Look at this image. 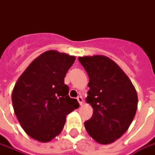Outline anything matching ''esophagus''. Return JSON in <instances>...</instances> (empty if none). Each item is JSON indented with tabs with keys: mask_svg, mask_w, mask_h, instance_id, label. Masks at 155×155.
Instances as JSON below:
<instances>
[{
	"mask_svg": "<svg viewBox=\"0 0 155 155\" xmlns=\"http://www.w3.org/2000/svg\"><path fill=\"white\" fill-rule=\"evenodd\" d=\"M77 100H78V103H79V104H83V103H84V99H83V97L82 96H78V98H77Z\"/></svg>",
	"mask_w": 155,
	"mask_h": 155,
	"instance_id": "obj_1",
	"label": "esophagus"
}]
</instances>
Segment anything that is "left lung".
Returning <instances> with one entry per match:
<instances>
[{
  "mask_svg": "<svg viewBox=\"0 0 155 155\" xmlns=\"http://www.w3.org/2000/svg\"><path fill=\"white\" fill-rule=\"evenodd\" d=\"M78 61L89 78L86 102L94 110L84 127L97 143L110 144L127 132L136 115V89L123 70L107 56H83Z\"/></svg>",
  "mask_w": 155,
  "mask_h": 155,
  "instance_id": "left-lung-1",
  "label": "left lung"
}]
</instances>
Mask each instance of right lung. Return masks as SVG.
<instances>
[{
  "mask_svg": "<svg viewBox=\"0 0 155 155\" xmlns=\"http://www.w3.org/2000/svg\"><path fill=\"white\" fill-rule=\"evenodd\" d=\"M75 60L66 53L45 51L29 64L15 84L12 94L15 115L35 140L47 143L58 136L67 115L79 107L64 84Z\"/></svg>",
  "mask_w": 155,
  "mask_h": 155,
  "instance_id": "right-lung-1",
  "label": "right lung"
}]
</instances>
